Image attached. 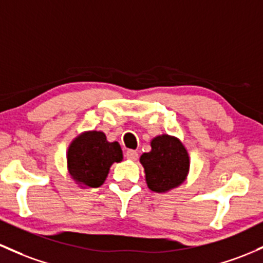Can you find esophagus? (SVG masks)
<instances>
[{"label": "esophagus", "instance_id": "1", "mask_svg": "<svg viewBox=\"0 0 263 263\" xmlns=\"http://www.w3.org/2000/svg\"><path fill=\"white\" fill-rule=\"evenodd\" d=\"M126 158L129 161H136L138 158L137 152L134 151V149H128V151L126 152Z\"/></svg>", "mask_w": 263, "mask_h": 263}]
</instances>
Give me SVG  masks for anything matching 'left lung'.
Segmentation results:
<instances>
[{"label":"left lung","instance_id":"obj_1","mask_svg":"<svg viewBox=\"0 0 263 263\" xmlns=\"http://www.w3.org/2000/svg\"><path fill=\"white\" fill-rule=\"evenodd\" d=\"M149 143L151 151L140 157L147 187L154 192L164 193L182 184L191 164L182 141L170 135H160Z\"/></svg>","mask_w":263,"mask_h":263}]
</instances>
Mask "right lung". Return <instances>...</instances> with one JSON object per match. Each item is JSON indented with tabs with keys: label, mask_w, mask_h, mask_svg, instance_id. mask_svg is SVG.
<instances>
[{
	"label": "right lung",
	"mask_w": 263,
	"mask_h": 263,
	"mask_svg": "<svg viewBox=\"0 0 263 263\" xmlns=\"http://www.w3.org/2000/svg\"><path fill=\"white\" fill-rule=\"evenodd\" d=\"M122 160L120 143L109 142L102 131L82 132L72 140L66 152L68 174L81 189L100 187L112 164Z\"/></svg>",
	"instance_id": "right-lung-1"
}]
</instances>
